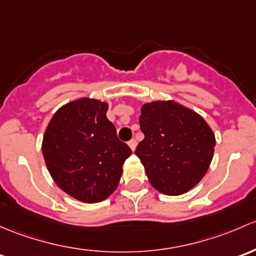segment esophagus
Wrapping results in <instances>:
<instances>
[{
    "mask_svg": "<svg viewBox=\"0 0 256 256\" xmlns=\"http://www.w3.org/2000/svg\"><path fill=\"white\" fill-rule=\"evenodd\" d=\"M128 146L134 152V150H136V139H132V140H129Z\"/></svg>",
    "mask_w": 256,
    "mask_h": 256,
    "instance_id": "esophagus-1",
    "label": "esophagus"
}]
</instances>
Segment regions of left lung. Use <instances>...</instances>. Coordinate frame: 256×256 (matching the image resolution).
<instances>
[{"label": "left lung", "mask_w": 256, "mask_h": 256, "mask_svg": "<svg viewBox=\"0 0 256 256\" xmlns=\"http://www.w3.org/2000/svg\"><path fill=\"white\" fill-rule=\"evenodd\" d=\"M139 124L144 139L136 155L155 190L178 196L202 180L212 162L216 138L201 116L178 102L154 101L142 106Z\"/></svg>", "instance_id": "left-lung-1"}]
</instances>
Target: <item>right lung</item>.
I'll return each instance as SVG.
<instances>
[{
    "label": "right lung",
    "mask_w": 256,
    "mask_h": 256,
    "mask_svg": "<svg viewBox=\"0 0 256 256\" xmlns=\"http://www.w3.org/2000/svg\"><path fill=\"white\" fill-rule=\"evenodd\" d=\"M108 104L78 98L60 107L50 120L42 152L52 180L74 198L96 204L113 194L132 154L106 117Z\"/></svg>",
    "instance_id": "obj_1"
}]
</instances>
